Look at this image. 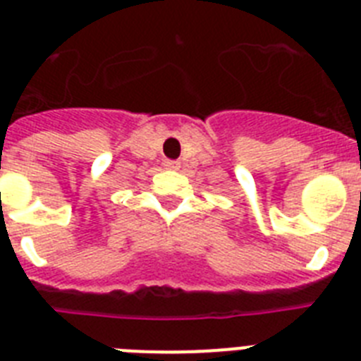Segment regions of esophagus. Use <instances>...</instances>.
<instances>
[{
  "label": "esophagus",
  "instance_id": "34e87169",
  "mask_svg": "<svg viewBox=\"0 0 361 361\" xmlns=\"http://www.w3.org/2000/svg\"><path fill=\"white\" fill-rule=\"evenodd\" d=\"M164 168L177 171V169L180 168V162H178V160H164Z\"/></svg>",
  "mask_w": 361,
  "mask_h": 361
}]
</instances>
